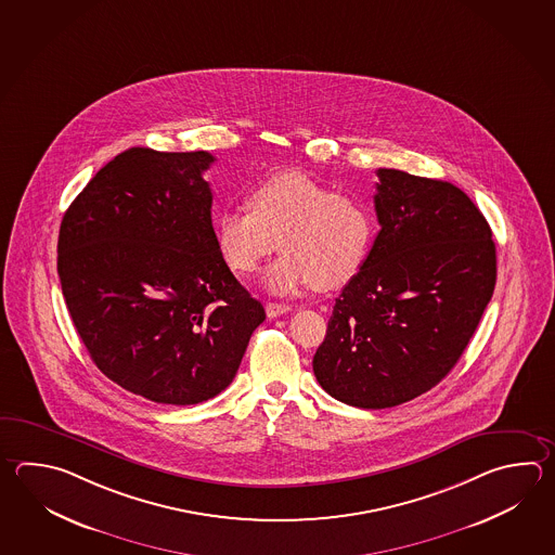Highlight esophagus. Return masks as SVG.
I'll return each mask as SVG.
<instances>
[{
	"mask_svg": "<svg viewBox=\"0 0 555 555\" xmlns=\"http://www.w3.org/2000/svg\"><path fill=\"white\" fill-rule=\"evenodd\" d=\"M291 310H293V308H291L288 305H276V302H269V305H267V317H281V314H286V312H291Z\"/></svg>",
	"mask_w": 555,
	"mask_h": 555,
	"instance_id": "34e87169",
	"label": "esophagus"
}]
</instances>
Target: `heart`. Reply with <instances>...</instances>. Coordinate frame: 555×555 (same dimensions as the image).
Masks as SVG:
<instances>
[{"label": "heart", "instance_id": "heart-1", "mask_svg": "<svg viewBox=\"0 0 555 555\" xmlns=\"http://www.w3.org/2000/svg\"><path fill=\"white\" fill-rule=\"evenodd\" d=\"M245 204L249 211L225 207L217 214V250L231 271L245 276L279 247L283 255L264 272V283L279 295L308 286L338 291L370 257L375 235L370 205L350 193L330 192L306 171L264 176L247 190Z\"/></svg>", "mask_w": 555, "mask_h": 555}]
</instances>
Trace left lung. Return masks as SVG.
<instances>
[{
    "instance_id": "left-lung-1",
    "label": "left lung",
    "mask_w": 555,
    "mask_h": 555,
    "mask_svg": "<svg viewBox=\"0 0 555 555\" xmlns=\"http://www.w3.org/2000/svg\"><path fill=\"white\" fill-rule=\"evenodd\" d=\"M379 233L344 286L312 360L346 405L396 408L461 360L496 284L492 231L453 183L377 170Z\"/></svg>"
}]
</instances>
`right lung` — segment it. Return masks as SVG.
<instances>
[{
	"label": "right lung",
	"mask_w": 555,
	"mask_h": 555,
	"mask_svg": "<svg viewBox=\"0 0 555 555\" xmlns=\"http://www.w3.org/2000/svg\"><path fill=\"white\" fill-rule=\"evenodd\" d=\"M209 152L130 147L61 221L57 271L92 362L126 391L195 405L237 374L264 308L216 245Z\"/></svg>",
	"instance_id": "right-lung-1"
}]
</instances>
